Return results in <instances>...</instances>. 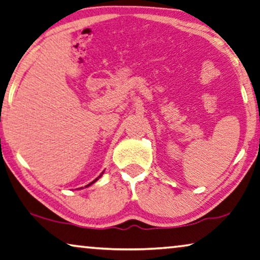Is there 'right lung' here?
<instances>
[{
    "label": "right lung",
    "mask_w": 260,
    "mask_h": 260,
    "mask_svg": "<svg viewBox=\"0 0 260 260\" xmlns=\"http://www.w3.org/2000/svg\"><path fill=\"white\" fill-rule=\"evenodd\" d=\"M100 176H102V175H100ZM100 176H99V177H100ZM99 177H98V179H99ZM98 179H95V180H94V181H92V182H91V183H90V184H87V185H86V187H88V185H91V184H93V183H94V182H95V181H96V180H98Z\"/></svg>",
    "instance_id": "add662e5"
}]
</instances>
